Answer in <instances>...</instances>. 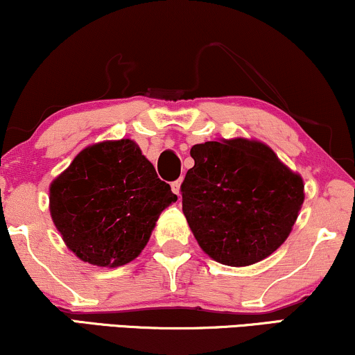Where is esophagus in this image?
<instances>
[{
    "label": "esophagus",
    "instance_id": "obj_1",
    "mask_svg": "<svg viewBox=\"0 0 355 355\" xmlns=\"http://www.w3.org/2000/svg\"><path fill=\"white\" fill-rule=\"evenodd\" d=\"M180 185H182V180H175V182L170 183V187H172V191L178 196H180Z\"/></svg>",
    "mask_w": 355,
    "mask_h": 355
}]
</instances>
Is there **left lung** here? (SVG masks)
Segmentation results:
<instances>
[{"label":"left lung","mask_w":355,"mask_h":355,"mask_svg":"<svg viewBox=\"0 0 355 355\" xmlns=\"http://www.w3.org/2000/svg\"><path fill=\"white\" fill-rule=\"evenodd\" d=\"M182 206L200 248L224 266H252L284 244L298 218L303 180L270 147L248 139L191 147Z\"/></svg>","instance_id":"left-lung-1"}]
</instances>
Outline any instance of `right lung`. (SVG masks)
I'll return each instance as SVG.
<instances>
[{
  "label": "right lung",
  "instance_id": "obj_1",
  "mask_svg": "<svg viewBox=\"0 0 355 355\" xmlns=\"http://www.w3.org/2000/svg\"><path fill=\"white\" fill-rule=\"evenodd\" d=\"M173 201L131 139L87 147L51 185V214L67 248L98 267L136 259Z\"/></svg>",
  "mask_w": 355,
  "mask_h": 355
}]
</instances>
